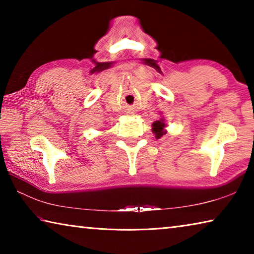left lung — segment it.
Returning a JSON list of instances; mask_svg holds the SVG:
<instances>
[{
  "mask_svg": "<svg viewBox=\"0 0 254 254\" xmlns=\"http://www.w3.org/2000/svg\"><path fill=\"white\" fill-rule=\"evenodd\" d=\"M152 132H154V134H156L157 139L161 137L163 134H166L165 123H163L162 120H160V121H154L152 123Z\"/></svg>",
  "mask_w": 254,
  "mask_h": 254,
  "instance_id": "8db88e82",
  "label": "left lung"
}]
</instances>
